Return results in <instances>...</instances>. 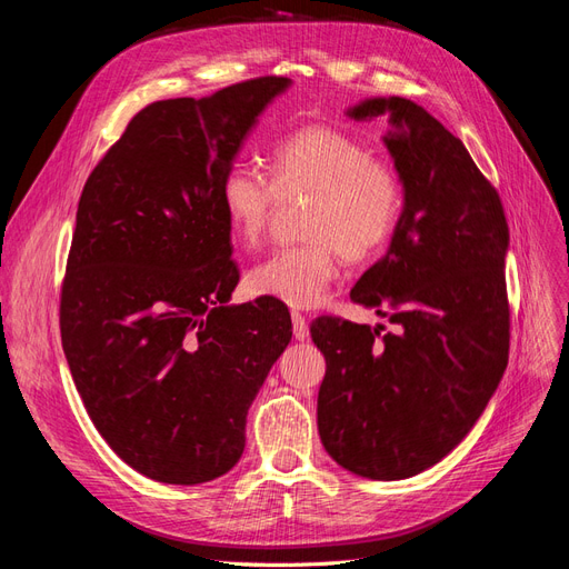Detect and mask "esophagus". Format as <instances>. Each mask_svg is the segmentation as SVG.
<instances>
[{
	"label": "esophagus",
	"mask_w": 569,
	"mask_h": 569,
	"mask_svg": "<svg viewBox=\"0 0 569 569\" xmlns=\"http://www.w3.org/2000/svg\"><path fill=\"white\" fill-rule=\"evenodd\" d=\"M291 325H295V337L299 339V341H303V339H308V322H306V318L299 313V311H291Z\"/></svg>",
	"instance_id": "obj_1"
}]
</instances>
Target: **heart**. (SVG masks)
<instances>
[{"instance_id":"obj_1","label":"heart","mask_w":569,"mask_h":569,"mask_svg":"<svg viewBox=\"0 0 569 569\" xmlns=\"http://www.w3.org/2000/svg\"><path fill=\"white\" fill-rule=\"evenodd\" d=\"M268 168L270 180L232 163L220 180L222 213L239 242L256 247L280 199L311 194L301 218L303 242L274 249L253 266L249 287L291 308L316 306L337 280L341 256L363 263L385 249L403 209L401 178L366 142L332 126L287 134L268 153Z\"/></svg>"}]
</instances>
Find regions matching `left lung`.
<instances>
[{
	"instance_id": "8db88e82",
	"label": "left lung",
	"mask_w": 569,
	"mask_h": 569,
	"mask_svg": "<svg viewBox=\"0 0 569 569\" xmlns=\"http://www.w3.org/2000/svg\"><path fill=\"white\" fill-rule=\"evenodd\" d=\"M391 113L385 137L403 182L387 253L351 301L393 330L320 316L325 356L318 432L341 468L406 479L432 468L470 432L501 382L510 349L508 222L496 187L465 144L410 99H368L356 120Z\"/></svg>"
}]
</instances>
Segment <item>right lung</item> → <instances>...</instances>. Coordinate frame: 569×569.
<instances>
[{"label": "right lung", "instance_id": "obj_1", "mask_svg": "<svg viewBox=\"0 0 569 569\" xmlns=\"http://www.w3.org/2000/svg\"><path fill=\"white\" fill-rule=\"evenodd\" d=\"M289 84L263 76L134 113L78 201L59 325L76 389L113 453L166 485L226 475L247 410L291 339L278 299L239 282L220 180Z\"/></svg>", "mask_w": 569, "mask_h": 569}]
</instances>
